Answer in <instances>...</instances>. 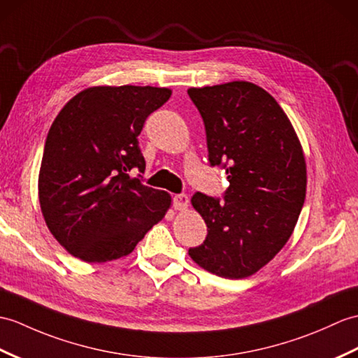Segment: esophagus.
<instances>
[{
	"mask_svg": "<svg viewBox=\"0 0 358 358\" xmlns=\"http://www.w3.org/2000/svg\"><path fill=\"white\" fill-rule=\"evenodd\" d=\"M173 207H176V210H186L189 207V196L181 194V195H176L173 196Z\"/></svg>",
	"mask_w": 358,
	"mask_h": 358,
	"instance_id": "obj_1",
	"label": "esophagus"
}]
</instances>
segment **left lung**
<instances>
[{
	"instance_id": "obj_1",
	"label": "left lung",
	"mask_w": 358,
	"mask_h": 358,
	"mask_svg": "<svg viewBox=\"0 0 358 358\" xmlns=\"http://www.w3.org/2000/svg\"><path fill=\"white\" fill-rule=\"evenodd\" d=\"M187 94L204 122L209 162L226 168L229 181L224 203L199 192L190 199L207 236L189 256L221 278L253 276L284 248L301 215V140L276 99L253 82L192 87Z\"/></svg>"
}]
</instances>
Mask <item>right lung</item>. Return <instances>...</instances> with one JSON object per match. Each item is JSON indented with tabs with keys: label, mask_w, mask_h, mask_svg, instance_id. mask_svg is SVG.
Listing matches in <instances>:
<instances>
[{
	"label": "right lung",
	"mask_w": 358,
	"mask_h": 358,
	"mask_svg": "<svg viewBox=\"0 0 358 358\" xmlns=\"http://www.w3.org/2000/svg\"><path fill=\"white\" fill-rule=\"evenodd\" d=\"M171 94L149 85L90 87L53 120L39 168V206L50 234L78 259L128 256L168 213L171 195L128 172L145 171L137 137Z\"/></svg>",
	"instance_id": "1"
}]
</instances>
